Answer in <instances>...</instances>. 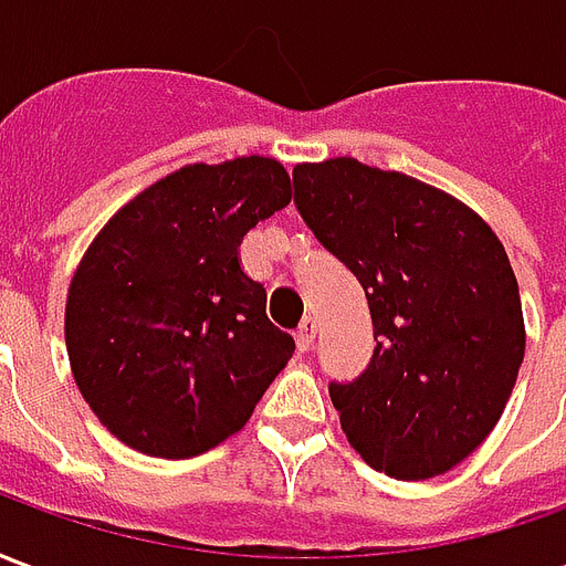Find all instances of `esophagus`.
<instances>
[{
  "label": "esophagus",
  "mask_w": 566,
  "mask_h": 566,
  "mask_svg": "<svg viewBox=\"0 0 566 566\" xmlns=\"http://www.w3.org/2000/svg\"><path fill=\"white\" fill-rule=\"evenodd\" d=\"M294 339H296V348H300V352H308V348L315 345V321L312 318L303 321V324L296 327Z\"/></svg>",
  "instance_id": "obj_1"
}]
</instances>
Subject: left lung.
I'll use <instances>...</instances> for the list:
<instances>
[{
  "label": "left lung",
  "instance_id": "obj_1",
  "mask_svg": "<svg viewBox=\"0 0 566 566\" xmlns=\"http://www.w3.org/2000/svg\"><path fill=\"white\" fill-rule=\"evenodd\" d=\"M294 206L355 272L373 315L367 369L331 381L348 442L406 482L458 467L500 421L524 360L500 239L449 193L355 157L296 166Z\"/></svg>",
  "mask_w": 566,
  "mask_h": 566
}]
</instances>
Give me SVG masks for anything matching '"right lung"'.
Masks as SVG:
<instances>
[{"mask_svg": "<svg viewBox=\"0 0 566 566\" xmlns=\"http://www.w3.org/2000/svg\"><path fill=\"white\" fill-rule=\"evenodd\" d=\"M287 202L291 178L270 157L193 163L93 239L69 287V364L129 449L169 461L214 449L291 360L266 287L239 266L242 235Z\"/></svg>", "mask_w": 566, "mask_h": 566, "instance_id": "add662e5", "label": "right lung"}]
</instances>
